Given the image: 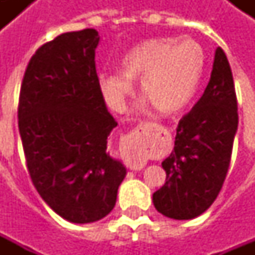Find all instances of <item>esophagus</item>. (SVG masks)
Returning a JSON list of instances; mask_svg holds the SVG:
<instances>
[{
	"instance_id": "34e87169",
	"label": "esophagus",
	"mask_w": 255,
	"mask_h": 255,
	"mask_svg": "<svg viewBox=\"0 0 255 255\" xmlns=\"http://www.w3.org/2000/svg\"><path fill=\"white\" fill-rule=\"evenodd\" d=\"M133 168H135V166H133ZM136 168H138V166H136ZM139 168H140V166H139Z\"/></svg>"
}]
</instances>
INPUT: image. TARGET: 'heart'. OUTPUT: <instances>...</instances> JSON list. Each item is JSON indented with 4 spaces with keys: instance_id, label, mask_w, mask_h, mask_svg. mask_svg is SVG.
I'll use <instances>...</instances> for the list:
<instances>
[{
    "instance_id": "1",
    "label": "heart",
    "mask_w": 255,
    "mask_h": 255,
    "mask_svg": "<svg viewBox=\"0 0 255 255\" xmlns=\"http://www.w3.org/2000/svg\"><path fill=\"white\" fill-rule=\"evenodd\" d=\"M122 72H102L98 86L113 111L126 109L135 79L140 90L162 113L183 111L197 94L206 67L203 47L192 38H153L129 49L122 61Z\"/></svg>"
}]
</instances>
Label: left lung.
<instances>
[{"label": "left lung", "instance_id": "left-lung-1", "mask_svg": "<svg viewBox=\"0 0 255 255\" xmlns=\"http://www.w3.org/2000/svg\"><path fill=\"white\" fill-rule=\"evenodd\" d=\"M238 120L230 63L224 50L217 47L208 86L180 119L173 151L162 161L165 184L153 194L161 214L190 220L210 208L230 168Z\"/></svg>", "mask_w": 255, "mask_h": 255}]
</instances>
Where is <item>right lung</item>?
Listing matches in <instances>:
<instances>
[{
  "label": "right lung",
  "instance_id": "add662e5",
  "mask_svg": "<svg viewBox=\"0 0 255 255\" xmlns=\"http://www.w3.org/2000/svg\"><path fill=\"white\" fill-rule=\"evenodd\" d=\"M94 28L65 32L31 57L19 97L27 169L42 199L63 219L86 224L116 205L126 166L111 157L117 123L98 86Z\"/></svg>",
  "mask_w": 255,
  "mask_h": 255
}]
</instances>
